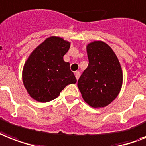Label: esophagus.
Listing matches in <instances>:
<instances>
[{"label":"esophagus","mask_w":146,"mask_h":146,"mask_svg":"<svg viewBox=\"0 0 146 146\" xmlns=\"http://www.w3.org/2000/svg\"><path fill=\"white\" fill-rule=\"evenodd\" d=\"M75 76H76V79L78 80V79H79V76H80V73H79V71H76Z\"/></svg>","instance_id":"34e87169"}]
</instances>
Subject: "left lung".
<instances>
[{
    "label": "left lung",
    "mask_w": 146,
    "mask_h": 146,
    "mask_svg": "<svg viewBox=\"0 0 146 146\" xmlns=\"http://www.w3.org/2000/svg\"><path fill=\"white\" fill-rule=\"evenodd\" d=\"M88 66L78 80L83 100L94 108L105 107L117 98L121 89L123 73L112 48L103 41L86 47Z\"/></svg>",
    "instance_id": "left-lung-1"
}]
</instances>
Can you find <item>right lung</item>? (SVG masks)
I'll return each instance as SVG.
<instances>
[{
  "mask_svg": "<svg viewBox=\"0 0 146 146\" xmlns=\"http://www.w3.org/2000/svg\"><path fill=\"white\" fill-rule=\"evenodd\" d=\"M70 42L59 36H50L29 55L22 70V81L28 94L41 103L58 98L69 84L76 82L70 63L64 61Z\"/></svg>",
  "mask_w": 146,
  "mask_h": 146,
  "instance_id": "right-lung-1",
  "label": "right lung"
}]
</instances>
